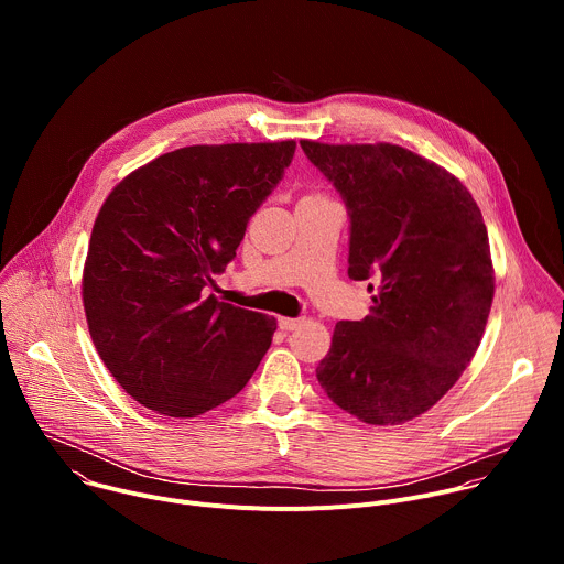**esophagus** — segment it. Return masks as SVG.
I'll return each instance as SVG.
<instances>
[{"mask_svg":"<svg viewBox=\"0 0 564 564\" xmlns=\"http://www.w3.org/2000/svg\"><path fill=\"white\" fill-rule=\"evenodd\" d=\"M301 324H303L301 316H281V318H279V328L285 330V333L296 330Z\"/></svg>","mask_w":564,"mask_h":564,"instance_id":"obj_1","label":"esophagus"}]
</instances>
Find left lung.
Returning a JSON list of instances; mask_svg holds the SVG:
<instances>
[{"label": "left lung", "mask_w": 564, "mask_h": 564, "mask_svg": "<svg viewBox=\"0 0 564 564\" xmlns=\"http://www.w3.org/2000/svg\"><path fill=\"white\" fill-rule=\"evenodd\" d=\"M350 218L348 276L377 288L370 314L339 321L316 379L375 426L409 422L470 364L494 301L487 225L466 187L397 144L301 140Z\"/></svg>", "instance_id": "left-lung-1"}]
</instances>
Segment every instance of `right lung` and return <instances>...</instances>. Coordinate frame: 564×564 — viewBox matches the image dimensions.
<instances>
[{"mask_svg": "<svg viewBox=\"0 0 564 564\" xmlns=\"http://www.w3.org/2000/svg\"><path fill=\"white\" fill-rule=\"evenodd\" d=\"M294 149V140L183 147L105 200L85 263V312L100 359L144 409L203 415L243 390L268 352L274 316L205 290L234 261Z\"/></svg>", "mask_w": 564, "mask_h": 564, "instance_id": "obj_1", "label": "right lung"}]
</instances>
